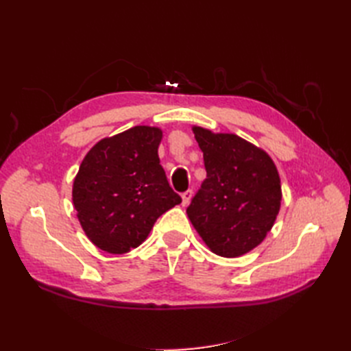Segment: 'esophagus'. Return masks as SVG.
I'll use <instances>...</instances> for the list:
<instances>
[{
    "mask_svg": "<svg viewBox=\"0 0 351 351\" xmlns=\"http://www.w3.org/2000/svg\"><path fill=\"white\" fill-rule=\"evenodd\" d=\"M191 197H193V190L184 191V193H182V205H184V206H187V205L190 204Z\"/></svg>",
    "mask_w": 351,
    "mask_h": 351,
    "instance_id": "obj_1",
    "label": "esophagus"
}]
</instances>
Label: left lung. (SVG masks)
<instances>
[{
    "mask_svg": "<svg viewBox=\"0 0 351 351\" xmlns=\"http://www.w3.org/2000/svg\"><path fill=\"white\" fill-rule=\"evenodd\" d=\"M206 180L187 208L189 219L215 255L237 258L270 232L280 210V178L263 149L235 134L193 126Z\"/></svg>",
    "mask_w": 351,
    "mask_h": 351,
    "instance_id": "8db88e82",
    "label": "left lung"
}]
</instances>
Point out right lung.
I'll use <instances>...</instances> for the list:
<instances>
[{"instance_id": "right-lung-1", "label": "right lung", "mask_w": 351, "mask_h": 351, "mask_svg": "<svg viewBox=\"0 0 351 351\" xmlns=\"http://www.w3.org/2000/svg\"><path fill=\"white\" fill-rule=\"evenodd\" d=\"M160 128L134 126L102 138L73 181L77 217L96 247L122 255L146 240L161 214L181 204L158 158Z\"/></svg>"}]
</instances>
